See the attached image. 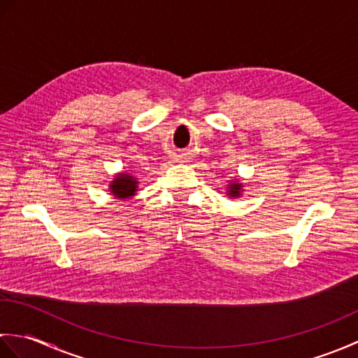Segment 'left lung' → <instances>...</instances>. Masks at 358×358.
Masks as SVG:
<instances>
[{
  "label": "left lung",
  "instance_id": "8db88e82",
  "mask_svg": "<svg viewBox=\"0 0 358 358\" xmlns=\"http://www.w3.org/2000/svg\"><path fill=\"white\" fill-rule=\"evenodd\" d=\"M240 189H241V185H238V183H232V185L229 186V192H227V195H231V196H238Z\"/></svg>",
  "mask_w": 358,
  "mask_h": 358
}]
</instances>
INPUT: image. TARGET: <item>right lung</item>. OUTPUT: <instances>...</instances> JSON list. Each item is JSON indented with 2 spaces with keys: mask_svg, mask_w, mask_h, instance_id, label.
<instances>
[{
  "mask_svg": "<svg viewBox=\"0 0 358 358\" xmlns=\"http://www.w3.org/2000/svg\"><path fill=\"white\" fill-rule=\"evenodd\" d=\"M110 189L112 194L117 195V199H129V196H132L135 194L136 181L131 175L121 173L118 175V178L113 181Z\"/></svg>",
  "mask_w": 358,
  "mask_h": 358,
  "instance_id": "add662e5",
  "label": "right lung"
}]
</instances>
